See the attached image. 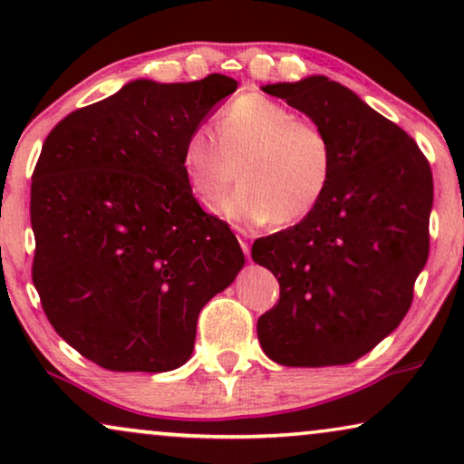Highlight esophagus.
<instances>
[{"label":"esophagus","mask_w":464,"mask_h":464,"mask_svg":"<svg viewBox=\"0 0 464 464\" xmlns=\"http://www.w3.org/2000/svg\"><path fill=\"white\" fill-rule=\"evenodd\" d=\"M249 234H246L245 230H240V246H243V251H245V256L249 257Z\"/></svg>","instance_id":"obj_1"}]
</instances>
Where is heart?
Here are the masks:
<instances>
[{
  "instance_id": "b5f03b06",
  "label": "heart",
  "mask_w": 464,
  "mask_h": 464,
  "mask_svg": "<svg viewBox=\"0 0 464 464\" xmlns=\"http://www.w3.org/2000/svg\"><path fill=\"white\" fill-rule=\"evenodd\" d=\"M240 224L291 226L313 215L334 183L335 148L323 126L259 92L232 99L208 126H194L181 148V167L202 202Z\"/></svg>"
}]
</instances>
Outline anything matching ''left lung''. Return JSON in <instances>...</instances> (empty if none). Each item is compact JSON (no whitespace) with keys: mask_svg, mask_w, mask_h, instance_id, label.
<instances>
[{"mask_svg":"<svg viewBox=\"0 0 464 464\" xmlns=\"http://www.w3.org/2000/svg\"><path fill=\"white\" fill-rule=\"evenodd\" d=\"M262 91L325 129L335 175L313 215L253 243V262L281 285L257 319L259 344L287 367L353 363L411 306L429 257L430 164L408 132L325 75Z\"/></svg>","mask_w":464,"mask_h":464,"instance_id":"1","label":"left lung"}]
</instances>
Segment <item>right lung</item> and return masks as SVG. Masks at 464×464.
<instances>
[{
  "mask_svg": "<svg viewBox=\"0 0 464 464\" xmlns=\"http://www.w3.org/2000/svg\"><path fill=\"white\" fill-rule=\"evenodd\" d=\"M238 88L135 80L63 118L31 177L34 285L54 332L111 372H170L196 321L245 266L181 167L188 132Z\"/></svg>",
  "mask_w": 464,
  "mask_h": 464,
  "instance_id": "obj_1",
  "label": "right lung"
}]
</instances>
